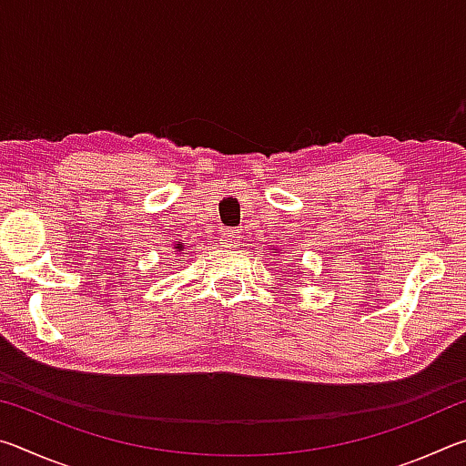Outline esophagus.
<instances>
[{"instance_id": "esophagus-1", "label": "esophagus", "mask_w": 466, "mask_h": 466, "mask_svg": "<svg viewBox=\"0 0 466 466\" xmlns=\"http://www.w3.org/2000/svg\"><path fill=\"white\" fill-rule=\"evenodd\" d=\"M238 240H240V232L238 230H232V228H228V230L222 232V244L228 248H234L238 247Z\"/></svg>"}]
</instances>
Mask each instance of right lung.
<instances>
[{
  "label": "right lung",
  "instance_id": "right-lung-1",
  "mask_svg": "<svg viewBox=\"0 0 466 466\" xmlns=\"http://www.w3.org/2000/svg\"><path fill=\"white\" fill-rule=\"evenodd\" d=\"M175 248H178V250H183V244H178V247H175Z\"/></svg>",
  "mask_w": 466,
  "mask_h": 466
}]
</instances>
